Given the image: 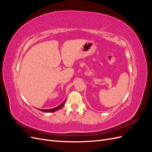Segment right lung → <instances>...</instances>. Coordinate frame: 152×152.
I'll return each mask as SVG.
<instances>
[{"instance_id":"1","label":"right lung","mask_w":152,"mask_h":152,"mask_svg":"<svg viewBox=\"0 0 152 152\" xmlns=\"http://www.w3.org/2000/svg\"><path fill=\"white\" fill-rule=\"evenodd\" d=\"M65 100L64 101V102L60 105H59V106H58V107H55L54 108H51V109H39V110H40V111H42V112H48V113L54 112L55 111H57L58 110L60 109L61 108H62L63 107L64 104H65Z\"/></svg>"}]
</instances>
